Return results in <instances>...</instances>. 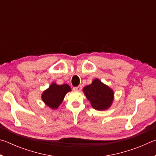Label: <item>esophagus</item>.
<instances>
[{"label":"esophagus","instance_id":"34e87169","mask_svg":"<svg viewBox=\"0 0 156 156\" xmlns=\"http://www.w3.org/2000/svg\"><path fill=\"white\" fill-rule=\"evenodd\" d=\"M82 89V86L79 85L78 87H73V90L76 91H80Z\"/></svg>","mask_w":156,"mask_h":156}]
</instances>
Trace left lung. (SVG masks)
<instances>
[{
    "mask_svg": "<svg viewBox=\"0 0 156 156\" xmlns=\"http://www.w3.org/2000/svg\"><path fill=\"white\" fill-rule=\"evenodd\" d=\"M84 94L90 102L91 107L98 111H105L112 107L114 100V91L98 78L83 89Z\"/></svg>",
    "mask_w": 156,
    "mask_h": 156,
    "instance_id": "left-lung-1",
    "label": "left lung"
}]
</instances>
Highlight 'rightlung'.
Instances as JSON below:
<instances>
[{
	"label": "right lung",
	"mask_w": 156,
	"mask_h": 156,
	"mask_svg": "<svg viewBox=\"0 0 156 156\" xmlns=\"http://www.w3.org/2000/svg\"><path fill=\"white\" fill-rule=\"evenodd\" d=\"M71 91L72 89L67 84L59 85L56 83H52L49 88L43 91L41 99L50 109L55 110L59 107L66 94Z\"/></svg>",
	"instance_id": "right-lung-1"
}]
</instances>
